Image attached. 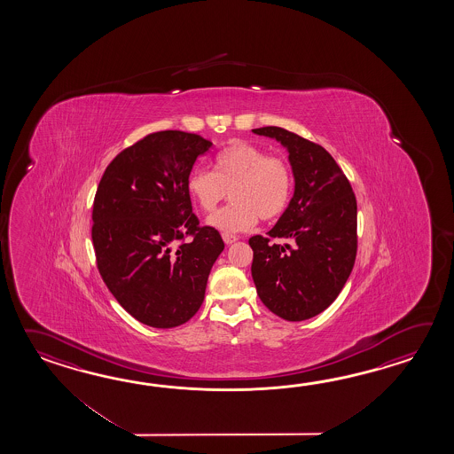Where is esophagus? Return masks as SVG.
Returning <instances> with one entry per match:
<instances>
[{"label": "esophagus", "mask_w": 454, "mask_h": 454, "mask_svg": "<svg viewBox=\"0 0 454 454\" xmlns=\"http://www.w3.org/2000/svg\"><path fill=\"white\" fill-rule=\"evenodd\" d=\"M223 240L227 243V245H231V243H235V241L239 240V237H235V235H231V233H223Z\"/></svg>", "instance_id": "34e87169"}]
</instances>
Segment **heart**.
<instances>
[{
    "label": "heart",
    "mask_w": 454,
    "mask_h": 454,
    "mask_svg": "<svg viewBox=\"0 0 454 454\" xmlns=\"http://www.w3.org/2000/svg\"><path fill=\"white\" fill-rule=\"evenodd\" d=\"M292 188L289 164L248 143L227 145L214 157L213 172L194 168L186 178L190 198L206 214L214 213L231 192L233 201L207 221L225 233L248 231L258 217H279L289 204Z\"/></svg>",
    "instance_id": "1"
}]
</instances>
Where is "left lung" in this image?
<instances>
[{
  "label": "left lung",
  "instance_id": "obj_1",
  "mask_svg": "<svg viewBox=\"0 0 454 454\" xmlns=\"http://www.w3.org/2000/svg\"><path fill=\"white\" fill-rule=\"evenodd\" d=\"M289 153L295 190L268 237H251V276L261 301L282 319L313 318L338 299L357 254V201L328 151L279 126L251 129ZM282 239L284 244H272Z\"/></svg>",
  "mask_w": 454,
  "mask_h": 454
}]
</instances>
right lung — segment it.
Instances as JSON below:
<instances>
[{"label":"right lung","instance_id":"right-lung-1","mask_svg":"<svg viewBox=\"0 0 454 454\" xmlns=\"http://www.w3.org/2000/svg\"><path fill=\"white\" fill-rule=\"evenodd\" d=\"M211 141L159 131L108 164L92 209L97 268L118 303L143 325L175 328L203 305L223 250L221 233L200 225L186 178Z\"/></svg>","mask_w":454,"mask_h":454}]
</instances>
